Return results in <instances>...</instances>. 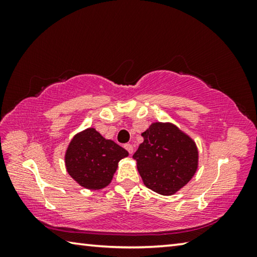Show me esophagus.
Returning <instances> with one entry per match:
<instances>
[{"instance_id": "obj_1", "label": "esophagus", "mask_w": 257, "mask_h": 257, "mask_svg": "<svg viewBox=\"0 0 257 257\" xmlns=\"http://www.w3.org/2000/svg\"><path fill=\"white\" fill-rule=\"evenodd\" d=\"M124 149L129 152V154H133L134 153V147L132 144H125L124 145Z\"/></svg>"}]
</instances>
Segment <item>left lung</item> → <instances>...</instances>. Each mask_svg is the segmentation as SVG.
<instances>
[{"instance_id":"left-lung-1","label":"left lung","mask_w":257,"mask_h":257,"mask_svg":"<svg viewBox=\"0 0 257 257\" xmlns=\"http://www.w3.org/2000/svg\"><path fill=\"white\" fill-rule=\"evenodd\" d=\"M133 159L144 185L163 196L185 187L198 169V149L189 135L172 122L151 123Z\"/></svg>"}]
</instances>
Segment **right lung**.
<instances>
[{
  "mask_svg": "<svg viewBox=\"0 0 257 257\" xmlns=\"http://www.w3.org/2000/svg\"><path fill=\"white\" fill-rule=\"evenodd\" d=\"M128 155L116 143L90 127L72 137L64 154V164L69 176L78 185L99 190L110 185L120 160Z\"/></svg>",
  "mask_w": 257,
  "mask_h": 257,
  "instance_id": "add662e5",
  "label": "right lung"
}]
</instances>
